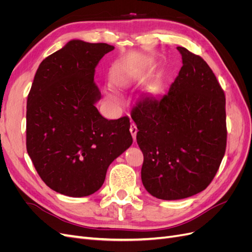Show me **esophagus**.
<instances>
[{"mask_svg": "<svg viewBox=\"0 0 252 252\" xmlns=\"http://www.w3.org/2000/svg\"><path fill=\"white\" fill-rule=\"evenodd\" d=\"M129 130H130V132H131V134H132L133 141L135 142V140H136V132H138V128H136V125L133 123V122L131 123L130 129H129Z\"/></svg>", "mask_w": 252, "mask_h": 252, "instance_id": "esophagus-1", "label": "esophagus"}]
</instances>
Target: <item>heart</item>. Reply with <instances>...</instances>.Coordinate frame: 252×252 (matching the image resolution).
<instances>
[{"label": "heart", "instance_id": "1", "mask_svg": "<svg viewBox=\"0 0 252 252\" xmlns=\"http://www.w3.org/2000/svg\"><path fill=\"white\" fill-rule=\"evenodd\" d=\"M132 69L129 66L125 64H121L118 65L117 67H114V69L112 70V81L119 84V85H122V84H125L129 79L132 78ZM109 95V94H107Z\"/></svg>", "mask_w": 252, "mask_h": 252}]
</instances>
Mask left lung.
<instances>
[{"label": "left lung", "mask_w": 252, "mask_h": 252, "mask_svg": "<svg viewBox=\"0 0 252 252\" xmlns=\"http://www.w3.org/2000/svg\"><path fill=\"white\" fill-rule=\"evenodd\" d=\"M177 49L183 66L167 93L147 94L131 111L144 156L143 185L151 195L167 201L207 188L227 142L224 90L200 56Z\"/></svg>", "instance_id": "1"}]
</instances>
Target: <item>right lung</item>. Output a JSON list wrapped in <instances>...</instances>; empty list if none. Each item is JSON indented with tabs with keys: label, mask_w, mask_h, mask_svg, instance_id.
Masks as SVG:
<instances>
[{
	"label": "right lung",
	"mask_w": 252,
	"mask_h": 252,
	"mask_svg": "<svg viewBox=\"0 0 252 252\" xmlns=\"http://www.w3.org/2000/svg\"><path fill=\"white\" fill-rule=\"evenodd\" d=\"M113 49L72 40L35 72L27 97V152L43 182L61 194L97 191L109 165L132 144L128 117L107 120L95 107V67Z\"/></svg>",
	"instance_id": "obj_1"
}]
</instances>
